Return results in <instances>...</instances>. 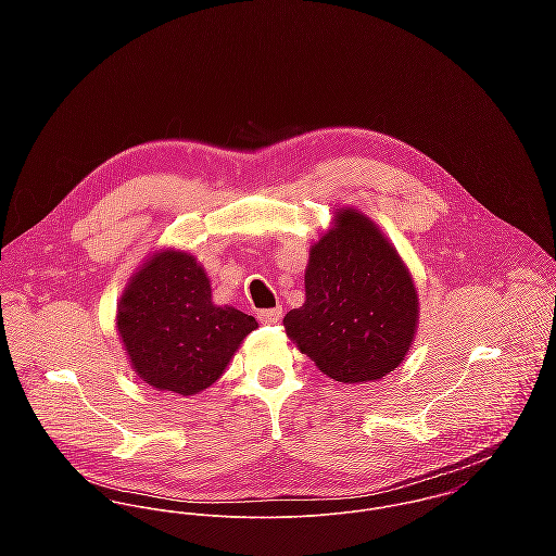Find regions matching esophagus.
<instances>
[{"mask_svg":"<svg viewBox=\"0 0 556 556\" xmlns=\"http://www.w3.org/2000/svg\"><path fill=\"white\" fill-rule=\"evenodd\" d=\"M282 308L278 306V308H269V311H258V320L261 323H265V325H276V323H280V318H282Z\"/></svg>","mask_w":556,"mask_h":556,"instance_id":"1","label":"esophagus"}]
</instances>
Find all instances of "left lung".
I'll use <instances>...</instances> for the list:
<instances>
[{
    "label": "left lung",
    "mask_w": 556,
    "mask_h": 556,
    "mask_svg": "<svg viewBox=\"0 0 556 556\" xmlns=\"http://www.w3.org/2000/svg\"><path fill=\"white\" fill-rule=\"evenodd\" d=\"M306 302L285 317L287 336L340 383H368L406 357L419 300L392 241L362 212L340 207L311 248Z\"/></svg>",
    "instance_id": "8db88e82"
}]
</instances>
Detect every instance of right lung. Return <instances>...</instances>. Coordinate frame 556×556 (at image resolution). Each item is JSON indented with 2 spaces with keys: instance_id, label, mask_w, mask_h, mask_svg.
<instances>
[{
  "instance_id": "right-lung-1",
  "label": "right lung",
  "mask_w": 556,
  "mask_h": 556,
  "mask_svg": "<svg viewBox=\"0 0 556 556\" xmlns=\"http://www.w3.org/2000/svg\"><path fill=\"white\" fill-rule=\"evenodd\" d=\"M115 327L132 370L148 386L194 396L225 375L258 323L212 302L210 278L194 254L160 248L128 280Z\"/></svg>"
}]
</instances>
